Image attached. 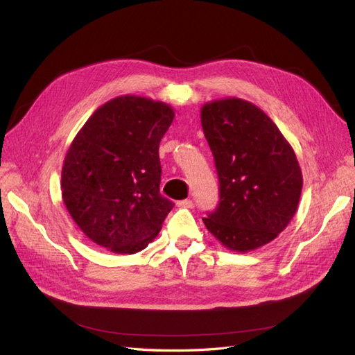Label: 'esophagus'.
<instances>
[{
    "mask_svg": "<svg viewBox=\"0 0 355 355\" xmlns=\"http://www.w3.org/2000/svg\"><path fill=\"white\" fill-rule=\"evenodd\" d=\"M177 205L180 208H193V201L192 199H183V201H178Z\"/></svg>",
    "mask_w": 355,
    "mask_h": 355,
    "instance_id": "esophagus-1",
    "label": "esophagus"
}]
</instances>
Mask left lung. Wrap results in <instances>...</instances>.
Masks as SVG:
<instances>
[{
  "mask_svg": "<svg viewBox=\"0 0 355 355\" xmlns=\"http://www.w3.org/2000/svg\"><path fill=\"white\" fill-rule=\"evenodd\" d=\"M220 201L202 220L226 249L250 252L275 240L293 220L303 187L295 153L271 118L248 100L230 97L201 107Z\"/></svg>",
  "mask_w": 355,
  "mask_h": 355,
  "instance_id": "obj_1",
  "label": "left lung"
}]
</instances>
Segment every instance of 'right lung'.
<instances>
[{
	"instance_id": "add662e5",
	"label": "right lung",
	"mask_w": 355,
	"mask_h": 355,
	"mask_svg": "<svg viewBox=\"0 0 355 355\" xmlns=\"http://www.w3.org/2000/svg\"><path fill=\"white\" fill-rule=\"evenodd\" d=\"M174 116L163 102L120 96L96 109L70 144L62 201L98 246L132 255L157 237L174 207L159 187V144Z\"/></svg>"
}]
</instances>
